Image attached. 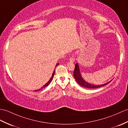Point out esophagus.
<instances>
[{
	"instance_id": "obj_1",
	"label": "esophagus",
	"mask_w": 128,
	"mask_h": 128,
	"mask_svg": "<svg viewBox=\"0 0 128 128\" xmlns=\"http://www.w3.org/2000/svg\"><path fill=\"white\" fill-rule=\"evenodd\" d=\"M69 61H70V62H72V63H73V62H75V58H74V56L72 55V57L70 58Z\"/></svg>"
}]
</instances>
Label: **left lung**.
Segmentation results:
<instances>
[{
  "instance_id": "1",
  "label": "left lung",
  "mask_w": 128,
  "mask_h": 128,
  "mask_svg": "<svg viewBox=\"0 0 128 128\" xmlns=\"http://www.w3.org/2000/svg\"><path fill=\"white\" fill-rule=\"evenodd\" d=\"M75 70H74V78H75V79L76 80L77 82H78L80 86H82L83 87H85L87 88H98L103 87V86H105L108 84L112 80H111L110 81L107 82L106 84H100V85H95V84H90V83L86 82L85 80L82 78L81 72H80V67H79L78 63L75 64Z\"/></svg>"
}]
</instances>
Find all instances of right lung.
Segmentation results:
<instances>
[{
  "label": "right lung",
  "mask_w": 128,
  "mask_h": 128,
  "mask_svg": "<svg viewBox=\"0 0 128 128\" xmlns=\"http://www.w3.org/2000/svg\"><path fill=\"white\" fill-rule=\"evenodd\" d=\"M59 65V63H58V64H56V66H57V65ZM54 73H55V71L54 70V71H53V74H52V76H51V78H50V80L49 81L47 82L46 84H44V86H43L42 87H41L40 89H39V90H35V92H37V91H38V90H42V89H43V88H44V87H46L47 86H48L49 84H50V82H51V81H52V80H53V77H54Z\"/></svg>",
  "instance_id": "1"
}]
</instances>
